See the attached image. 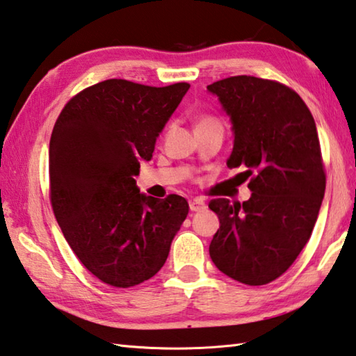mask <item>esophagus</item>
Listing matches in <instances>:
<instances>
[{"mask_svg":"<svg viewBox=\"0 0 356 356\" xmlns=\"http://www.w3.org/2000/svg\"><path fill=\"white\" fill-rule=\"evenodd\" d=\"M205 208H207V204L202 199L190 200V210L191 211H204Z\"/></svg>","mask_w":356,"mask_h":356,"instance_id":"34e87169","label":"esophagus"}]
</instances>
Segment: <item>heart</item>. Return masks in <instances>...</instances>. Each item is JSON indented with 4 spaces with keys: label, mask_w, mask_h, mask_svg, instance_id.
<instances>
[{
    "label": "heart",
    "mask_w": 356,
    "mask_h": 356,
    "mask_svg": "<svg viewBox=\"0 0 356 356\" xmlns=\"http://www.w3.org/2000/svg\"><path fill=\"white\" fill-rule=\"evenodd\" d=\"M210 122H216L214 118H204V120H200V123H210Z\"/></svg>",
    "instance_id": "b5f03b06"
}]
</instances>
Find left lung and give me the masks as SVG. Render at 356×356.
<instances>
[{"instance_id":"left-lung-1","label":"left lung","mask_w":356,"mask_h":356,"mask_svg":"<svg viewBox=\"0 0 356 356\" xmlns=\"http://www.w3.org/2000/svg\"><path fill=\"white\" fill-rule=\"evenodd\" d=\"M229 117V168L245 170L252 196L210 202L220 227L210 256L222 273L264 285L289 270L310 239L325 191L316 124L281 83L239 75L207 86Z\"/></svg>"}]
</instances>
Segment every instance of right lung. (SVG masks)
Masks as SVG:
<instances>
[{"label":"right lung","instance_id":"1","mask_svg":"<svg viewBox=\"0 0 356 356\" xmlns=\"http://www.w3.org/2000/svg\"><path fill=\"white\" fill-rule=\"evenodd\" d=\"M104 80L69 102L49 143L51 202L63 236L90 273L113 287L148 281L163 267L188 202L140 193L134 176L188 92Z\"/></svg>","mask_w":356,"mask_h":356}]
</instances>
